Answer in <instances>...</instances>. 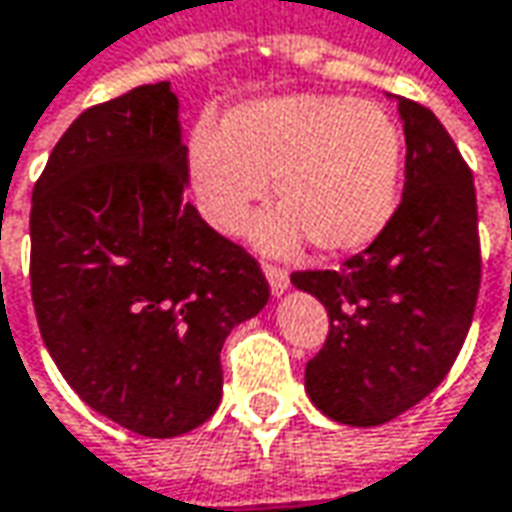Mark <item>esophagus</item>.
Masks as SVG:
<instances>
[{
	"instance_id": "34e87169",
	"label": "esophagus",
	"mask_w": 512,
	"mask_h": 512,
	"mask_svg": "<svg viewBox=\"0 0 512 512\" xmlns=\"http://www.w3.org/2000/svg\"><path fill=\"white\" fill-rule=\"evenodd\" d=\"M263 272H266V280H269V286H272V294H283V291L289 289V272L283 269V266H274V263H263Z\"/></svg>"
}]
</instances>
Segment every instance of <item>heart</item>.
I'll return each mask as SVG.
<instances>
[{"label": "heart", "mask_w": 512, "mask_h": 512, "mask_svg": "<svg viewBox=\"0 0 512 512\" xmlns=\"http://www.w3.org/2000/svg\"><path fill=\"white\" fill-rule=\"evenodd\" d=\"M283 203L257 223L269 249L303 235L328 255L357 252L394 218L402 181V133L371 101L280 96L201 124L189 141V178L203 218L235 232L269 192Z\"/></svg>", "instance_id": "obj_1"}]
</instances>
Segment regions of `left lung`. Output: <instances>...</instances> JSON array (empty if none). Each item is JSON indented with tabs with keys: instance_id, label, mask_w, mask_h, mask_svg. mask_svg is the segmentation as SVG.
Instances as JSON below:
<instances>
[{
	"instance_id": "obj_1",
	"label": "left lung",
	"mask_w": 512,
	"mask_h": 512,
	"mask_svg": "<svg viewBox=\"0 0 512 512\" xmlns=\"http://www.w3.org/2000/svg\"><path fill=\"white\" fill-rule=\"evenodd\" d=\"M405 189L391 223L343 269L294 272L328 311L326 345L306 365L311 402L371 428L405 414L445 379L482 283L476 186L442 121L397 96Z\"/></svg>"
}]
</instances>
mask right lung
I'll use <instances>...</instances> for the list:
<instances>
[{
  "label": "right lung",
  "mask_w": 512,
  "mask_h": 512,
  "mask_svg": "<svg viewBox=\"0 0 512 512\" xmlns=\"http://www.w3.org/2000/svg\"><path fill=\"white\" fill-rule=\"evenodd\" d=\"M186 192L169 81L96 104L33 186L30 294L62 377L127 431L169 439L221 405L229 331L269 303L260 263Z\"/></svg>",
  "instance_id": "add662e5"
}]
</instances>
